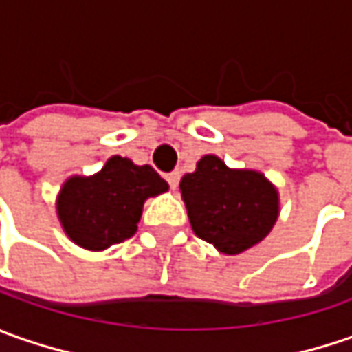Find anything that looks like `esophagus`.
I'll list each match as a JSON object with an SVG mask.
<instances>
[{
	"instance_id": "1",
	"label": "esophagus",
	"mask_w": 352,
	"mask_h": 352,
	"mask_svg": "<svg viewBox=\"0 0 352 352\" xmlns=\"http://www.w3.org/2000/svg\"><path fill=\"white\" fill-rule=\"evenodd\" d=\"M166 182L170 184V188L174 190L176 186H178V182H180V172H170V174H166Z\"/></svg>"
}]
</instances>
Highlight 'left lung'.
I'll use <instances>...</instances> for the list:
<instances>
[{"mask_svg":"<svg viewBox=\"0 0 352 352\" xmlns=\"http://www.w3.org/2000/svg\"><path fill=\"white\" fill-rule=\"evenodd\" d=\"M192 229L225 254L261 243L278 217V192L254 170H231L208 155L180 182Z\"/></svg>","mask_w":352,"mask_h":352,"instance_id":"1","label":"left lung"}]
</instances>
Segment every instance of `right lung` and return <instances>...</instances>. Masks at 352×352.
Wrapping results in <instances>:
<instances>
[{"instance_id":"right-lung-1","label":"right lung","mask_w":352,"mask_h":352,"mask_svg":"<svg viewBox=\"0 0 352 352\" xmlns=\"http://www.w3.org/2000/svg\"><path fill=\"white\" fill-rule=\"evenodd\" d=\"M168 190L153 166L111 156L96 176L70 178L58 196V217L76 245L103 250L135 235L144 199Z\"/></svg>"}]
</instances>
